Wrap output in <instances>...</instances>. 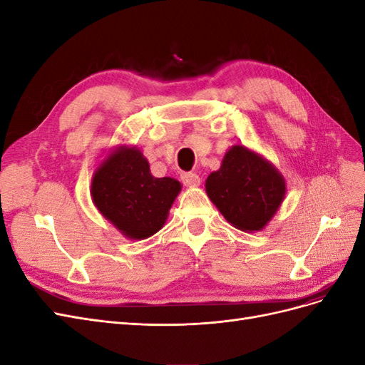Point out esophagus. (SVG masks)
Returning a JSON list of instances; mask_svg holds the SVG:
<instances>
[{
    "label": "esophagus",
    "mask_w": 365,
    "mask_h": 365,
    "mask_svg": "<svg viewBox=\"0 0 365 365\" xmlns=\"http://www.w3.org/2000/svg\"><path fill=\"white\" fill-rule=\"evenodd\" d=\"M181 180H182V182L185 185H189V187H197V185L201 184L200 175H196L193 172H184L182 176H181Z\"/></svg>",
    "instance_id": "esophagus-1"
}]
</instances>
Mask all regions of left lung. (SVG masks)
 <instances>
[{
	"mask_svg": "<svg viewBox=\"0 0 365 365\" xmlns=\"http://www.w3.org/2000/svg\"><path fill=\"white\" fill-rule=\"evenodd\" d=\"M205 192L231 225L254 233L277 213L286 195V181L260 153L235 145L225 152L220 168L208 175Z\"/></svg>",
	"mask_w": 365,
	"mask_h": 365,
	"instance_id": "obj_1",
	"label": "left lung"
}]
</instances>
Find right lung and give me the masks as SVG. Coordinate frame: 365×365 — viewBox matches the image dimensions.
I'll list each match as a JSON object with an SVG mask.
<instances>
[{
	"label": "right lung",
	"instance_id": "obj_1",
	"mask_svg": "<svg viewBox=\"0 0 365 365\" xmlns=\"http://www.w3.org/2000/svg\"><path fill=\"white\" fill-rule=\"evenodd\" d=\"M181 192L170 176L155 178L137 146L120 145L98 163L91 180V200L121 236L143 240L160 231Z\"/></svg>",
	"mask_w": 365,
	"mask_h": 365
}]
</instances>
